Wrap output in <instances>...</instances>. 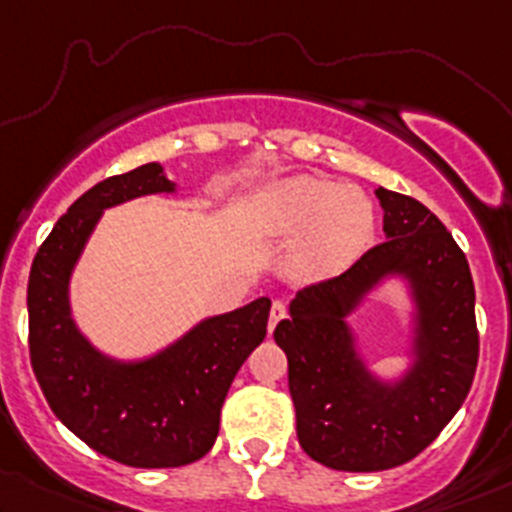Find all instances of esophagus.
I'll list each match as a JSON object with an SVG mask.
<instances>
[{
    "label": "esophagus",
    "instance_id": "esophagus-1",
    "mask_svg": "<svg viewBox=\"0 0 512 512\" xmlns=\"http://www.w3.org/2000/svg\"><path fill=\"white\" fill-rule=\"evenodd\" d=\"M284 316H286V306H284L282 301H274L272 308H269V323H267L269 335H272V330L277 328V323H279V320H282Z\"/></svg>",
    "mask_w": 512,
    "mask_h": 512
}]
</instances>
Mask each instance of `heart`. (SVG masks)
Masks as SVG:
<instances>
[{"label":"heart","instance_id":"b5f03b06","mask_svg":"<svg viewBox=\"0 0 512 512\" xmlns=\"http://www.w3.org/2000/svg\"><path fill=\"white\" fill-rule=\"evenodd\" d=\"M252 223L265 238L301 235L291 267L301 279H328L345 272L374 238V206L355 187H340L311 174L269 182L252 201Z\"/></svg>","mask_w":512,"mask_h":512}]
</instances>
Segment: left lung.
<instances>
[{
    "label": "left lung",
    "mask_w": 512,
    "mask_h": 512,
    "mask_svg": "<svg viewBox=\"0 0 512 512\" xmlns=\"http://www.w3.org/2000/svg\"><path fill=\"white\" fill-rule=\"evenodd\" d=\"M374 194L384 243L340 277L299 291L274 330L289 359L303 452L338 471H384L418 457L462 408L479 362L464 252L420 201L384 187ZM389 281L407 291L409 350L406 370L381 377L349 318Z\"/></svg>",
    "instance_id": "8db88e82"
}]
</instances>
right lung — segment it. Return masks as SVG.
I'll list each match as a JSON object with an SVG mask.
<instances>
[{
  "mask_svg": "<svg viewBox=\"0 0 512 512\" xmlns=\"http://www.w3.org/2000/svg\"><path fill=\"white\" fill-rule=\"evenodd\" d=\"M160 162L104 179L50 230L28 277V350L48 406L67 430L138 469L192 464L213 447L235 374L265 340L272 301L209 316L148 357L99 350L72 313L70 282L106 209L177 194Z\"/></svg>",
  "mask_w": 512,
  "mask_h": 512,
  "instance_id": "add662e5",
  "label": "right lung"
}]
</instances>
